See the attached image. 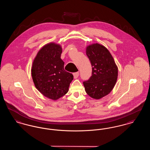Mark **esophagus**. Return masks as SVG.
<instances>
[{
  "instance_id": "esophagus-1",
  "label": "esophagus",
  "mask_w": 150,
  "mask_h": 150,
  "mask_svg": "<svg viewBox=\"0 0 150 150\" xmlns=\"http://www.w3.org/2000/svg\"><path fill=\"white\" fill-rule=\"evenodd\" d=\"M73 75H74V78L75 79H76L77 78H78L79 75V72H75L73 74Z\"/></svg>"
}]
</instances>
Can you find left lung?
Listing matches in <instances>:
<instances>
[{"mask_svg":"<svg viewBox=\"0 0 150 150\" xmlns=\"http://www.w3.org/2000/svg\"><path fill=\"white\" fill-rule=\"evenodd\" d=\"M86 54L92 67V76L83 82L86 93L93 98L100 99L114 88L118 69L110 52L100 44L88 45Z\"/></svg>","mask_w":150,"mask_h":150,"instance_id":"8db88e82","label":"left lung"}]
</instances>
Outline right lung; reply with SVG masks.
I'll list each match as a JSON object with an SVG mask.
<instances>
[{"mask_svg":"<svg viewBox=\"0 0 150 150\" xmlns=\"http://www.w3.org/2000/svg\"><path fill=\"white\" fill-rule=\"evenodd\" d=\"M60 45H45L36 55L32 66L31 75L36 89L45 97L57 100L69 91L73 75L64 70Z\"/></svg>","mask_w":150,"mask_h":150,"instance_id":"obj_1","label":"right lung"}]
</instances>
